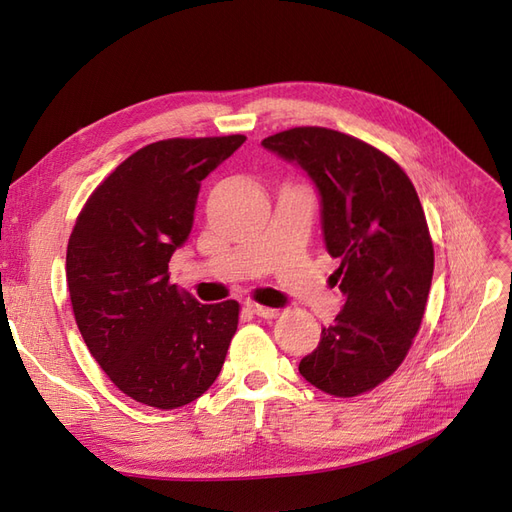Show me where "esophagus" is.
<instances>
[{
	"instance_id": "obj_1",
	"label": "esophagus",
	"mask_w": 512,
	"mask_h": 512,
	"mask_svg": "<svg viewBox=\"0 0 512 512\" xmlns=\"http://www.w3.org/2000/svg\"><path fill=\"white\" fill-rule=\"evenodd\" d=\"M258 317H264V320H273V317L279 315V309H273V307H264V305H258V303H250L248 305Z\"/></svg>"
}]
</instances>
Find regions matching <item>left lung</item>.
Wrapping results in <instances>:
<instances>
[{"label": "left lung", "mask_w": 512, "mask_h": 512, "mask_svg": "<svg viewBox=\"0 0 512 512\" xmlns=\"http://www.w3.org/2000/svg\"><path fill=\"white\" fill-rule=\"evenodd\" d=\"M262 146L309 173L341 262L332 279L345 307L298 370L330 396L370 392L407 358L428 303L434 248L417 190L394 158L341 131L294 127Z\"/></svg>", "instance_id": "1"}]
</instances>
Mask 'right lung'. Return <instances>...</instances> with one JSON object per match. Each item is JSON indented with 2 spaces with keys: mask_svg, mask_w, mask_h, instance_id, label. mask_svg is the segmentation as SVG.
<instances>
[{
  "mask_svg": "<svg viewBox=\"0 0 512 512\" xmlns=\"http://www.w3.org/2000/svg\"><path fill=\"white\" fill-rule=\"evenodd\" d=\"M245 135L173 137L122 161L88 197L67 243V288L105 375L154 409L197 400L220 375L239 303L201 305L169 284L195 222L201 180Z\"/></svg>",
  "mask_w": 512,
  "mask_h": 512,
  "instance_id": "add662e5",
  "label": "right lung"
}]
</instances>
